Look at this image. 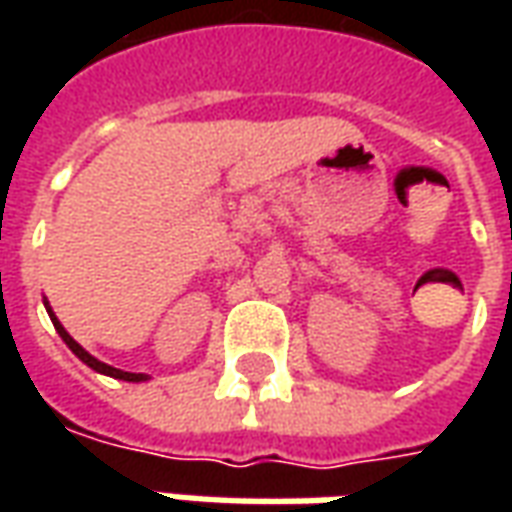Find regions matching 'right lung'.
Returning <instances> with one entry per match:
<instances>
[{
  "instance_id": "obj_1",
  "label": "right lung",
  "mask_w": 512,
  "mask_h": 512,
  "mask_svg": "<svg viewBox=\"0 0 512 512\" xmlns=\"http://www.w3.org/2000/svg\"><path fill=\"white\" fill-rule=\"evenodd\" d=\"M46 310H49V315H51V323H54V329H57V332H60V337L62 340H65V345H68V348H71L73 354L79 356V359H82L84 365L87 367H93L95 373H104V376H112V378H123V381H145V373H126V370H117V367H112V365H104V362H98V359H95V356H90L87 354V351H84L82 345L76 343V340H73L71 334L65 332V329H62V323L57 321V315H54V312H51V307H46Z\"/></svg>"
}]
</instances>
